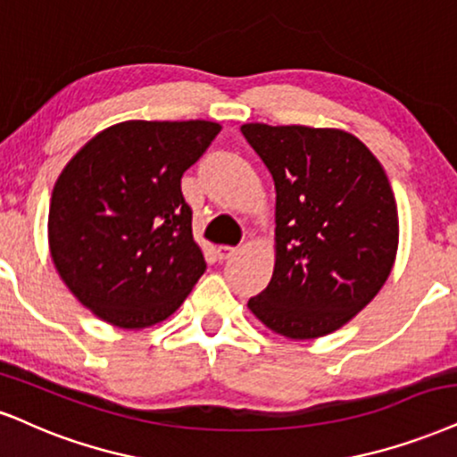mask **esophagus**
<instances>
[{"instance_id": "34e87169", "label": "esophagus", "mask_w": 457, "mask_h": 457, "mask_svg": "<svg viewBox=\"0 0 457 457\" xmlns=\"http://www.w3.org/2000/svg\"><path fill=\"white\" fill-rule=\"evenodd\" d=\"M235 252H237V247H233V245H218L216 247V254L220 261H227V258L233 256Z\"/></svg>"}]
</instances>
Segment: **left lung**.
Listing matches in <instances>:
<instances>
[{"label":"left lung","instance_id":"1","mask_svg":"<svg viewBox=\"0 0 457 457\" xmlns=\"http://www.w3.org/2000/svg\"><path fill=\"white\" fill-rule=\"evenodd\" d=\"M275 182V269L247 301L278 335L315 339L373 301L394 267L398 210L375 154L341 129L241 127Z\"/></svg>","mask_w":457,"mask_h":457}]
</instances>
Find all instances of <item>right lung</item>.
<instances>
[{
  "label": "right lung",
  "mask_w": 457,
  "mask_h": 457,
  "mask_svg": "<svg viewBox=\"0 0 457 457\" xmlns=\"http://www.w3.org/2000/svg\"><path fill=\"white\" fill-rule=\"evenodd\" d=\"M210 120H127L67 162L53 188L56 273L97 318L137 330L167 320L205 271L182 176L220 133Z\"/></svg>",
  "instance_id": "add662e5"
}]
</instances>
